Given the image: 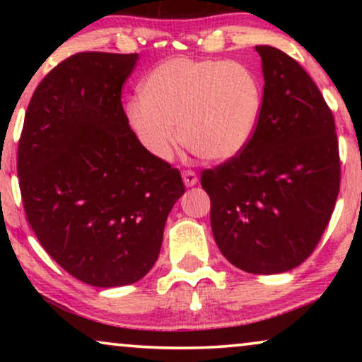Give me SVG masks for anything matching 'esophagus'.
I'll list each match as a JSON object with an SVG mask.
<instances>
[{"label": "esophagus", "instance_id": "34e87169", "mask_svg": "<svg viewBox=\"0 0 362 362\" xmlns=\"http://www.w3.org/2000/svg\"><path fill=\"white\" fill-rule=\"evenodd\" d=\"M182 181H185V186H186V187H192V186H196V182H197V175H196L194 171H191V170L182 171Z\"/></svg>", "mask_w": 362, "mask_h": 362}]
</instances>
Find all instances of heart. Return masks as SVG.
Instances as JSON below:
<instances>
[{
    "label": "heart",
    "instance_id": "obj_1",
    "mask_svg": "<svg viewBox=\"0 0 362 362\" xmlns=\"http://www.w3.org/2000/svg\"><path fill=\"white\" fill-rule=\"evenodd\" d=\"M260 107L259 78L244 64L175 57L148 74L125 117L140 146L156 160H170L177 132L194 155L222 163L249 145Z\"/></svg>",
    "mask_w": 362,
    "mask_h": 362
}]
</instances>
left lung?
I'll list each match as a JSON object with an SVG mask.
<instances>
[{
    "label": "left lung",
    "mask_w": 362,
    "mask_h": 362,
    "mask_svg": "<svg viewBox=\"0 0 362 362\" xmlns=\"http://www.w3.org/2000/svg\"><path fill=\"white\" fill-rule=\"evenodd\" d=\"M264 98L249 145L201 186L222 255L257 275L284 274L318 245L339 192L334 118L303 67L280 49L255 46Z\"/></svg>",
    "instance_id": "obj_1"
}]
</instances>
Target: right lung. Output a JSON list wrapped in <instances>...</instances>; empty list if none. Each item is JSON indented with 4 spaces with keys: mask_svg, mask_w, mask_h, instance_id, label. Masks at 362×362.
I'll return each mask as SVG.
<instances>
[{
    "mask_svg": "<svg viewBox=\"0 0 362 362\" xmlns=\"http://www.w3.org/2000/svg\"><path fill=\"white\" fill-rule=\"evenodd\" d=\"M138 54L78 52L29 102L18 148L26 217L44 250L77 280H141L160 255L180 171L148 155L127 123L122 87Z\"/></svg>",
    "mask_w": 362,
    "mask_h": 362,
    "instance_id": "add662e5",
    "label": "right lung"
}]
</instances>
